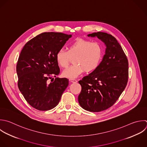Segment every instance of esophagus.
Instances as JSON below:
<instances>
[{
    "instance_id": "1",
    "label": "esophagus",
    "mask_w": 147,
    "mask_h": 147,
    "mask_svg": "<svg viewBox=\"0 0 147 147\" xmlns=\"http://www.w3.org/2000/svg\"><path fill=\"white\" fill-rule=\"evenodd\" d=\"M69 81L72 83H77V80L75 79H69Z\"/></svg>"
}]
</instances>
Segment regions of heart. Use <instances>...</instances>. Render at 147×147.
Listing matches in <instances>:
<instances>
[{
  "mask_svg": "<svg viewBox=\"0 0 147 147\" xmlns=\"http://www.w3.org/2000/svg\"><path fill=\"white\" fill-rule=\"evenodd\" d=\"M103 53L102 45L98 42L79 38L70 44L68 51L60 49L55 58L58 65L66 68L74 59V65L63 72L64 76L74 79L84 72L90 73L95 71L100 65Z\"/></svg>",
  "mask_w": 147,
  "mask_h": 147,
  "instance_id": "heart-1",
  "label": "heart"
}]
</instances>
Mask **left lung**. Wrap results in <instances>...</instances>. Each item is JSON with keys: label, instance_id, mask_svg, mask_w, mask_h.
Wrapping results in <instances>:
<instances>
[{"label": "left lung", "instance_id": "left-lung-1", "mask_svg": "<svg viewBox=\"0 0 147 147\" xmlns=\"http://www.w3.org/2000/svg\"><path fill=\"white\" fill-rule=\"evenodd\" d=\"M88 36H96L103 41L106 53L98 68L79 81L82 90L78 101L83 109L99 112L112 106L125 88L129 63L121 46L112 35L98 32Z\"/></svg>", "mask_w": 147, "mask_h": 147}]
</instances>
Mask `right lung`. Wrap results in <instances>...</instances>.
I'll use <instances>...</instances> for the list:
<instances>
[{"label":"right lung","mask_w":147,"mask_h":147,"mask_svg":"<svg viewBox=\"0 0 147 147\" xmlns=\"http://www.w3.org/2000/svg\"><path fill=\"white\" fill-rule=\"evenodd\" d=\"M71 37V34L63 33H42L29 40L21 51L17 64L18 86L27 102L37 110L56 107L68 86V79L54 80L52 77L60 73L56 53Z\"/></svg>","instance_id":"right-lung-1"}]
</instances>
